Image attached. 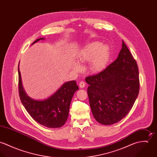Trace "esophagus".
Returning <instances> with one entry per match:
<instances>
[{
    "instance_id": "34e87169",
    "label": "esophagus",
    "mask_w": 157,
    "mask_h": 157,
    "mask_svg": "<svg viewBox=\"0 0 157 157\" xmlns=\"http://www.w3.org/2000/svg\"><path fill=\"white\" fill-rule=\"evenodd\" d=\"M85 85H86L85 83L84 82H83V81H82V82H80L79 83V86H80V88H85Z\"/></svg>"
}]
</instances>
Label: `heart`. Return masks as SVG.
I'll use <instances>...</instances> for the list:
<instances>
[{
	"label": "heart",
	"mask_w": 157,
	"mask_h": 157,
	"mask_svg": "<svg viewBox=\"0 0 157 157\" xmlns=\"http://www.w3.org/2000/svg\"><path fill=\"white\" fill-rule=\"evenodd\" d=\"M110 57V49L108 46L102 45L98 42H92L86 45L78 54V61L80 63H90V69L94 72H101L106 67ZM74 69L77 71L82 67L78 63L74 64Z\"/></svg>",
	"instance_id": "1"
}]
</instances>
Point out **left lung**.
<instances>
[{
  "mask_svg": "<svg viewBox=\"0 0 157 157\" xmlns=\"http://www.w3.org/2000/svg\"><path fill=\"white\" fill-rule=\"evenodd\" d=\"M95 119L111 125L124 118L132 109L140 90L137 63L123 40L117 59L100 73L85 78Z\"/></svg>",
  "mask_w": 157,
  "mask_h": 157,
  "instance_id": "obj_1",
  "label": "left lung"
}]
</instances>
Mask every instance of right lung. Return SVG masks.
<instances>
[{
	"mask_svg": "<svg viewBox=\"0 0 157 157\" xmlns=\"http://www.w3.org/2000/svg\"><path fill=\"white\" fill-rule=\"evenodd\" d=\"M44 38H40L32 45ZM19 93L20 99L26 111L39 124L49 128H60L66 123L72 97L78 87L75 81L65 83L51 97L43 100H34L29 97L23 90L19 64Z\"/></svg>",
	"mask_w": 157,
	"mask_h": 157,
	"instance_id": "add662e5",
	"label": "right lung"
}]
</instances>
